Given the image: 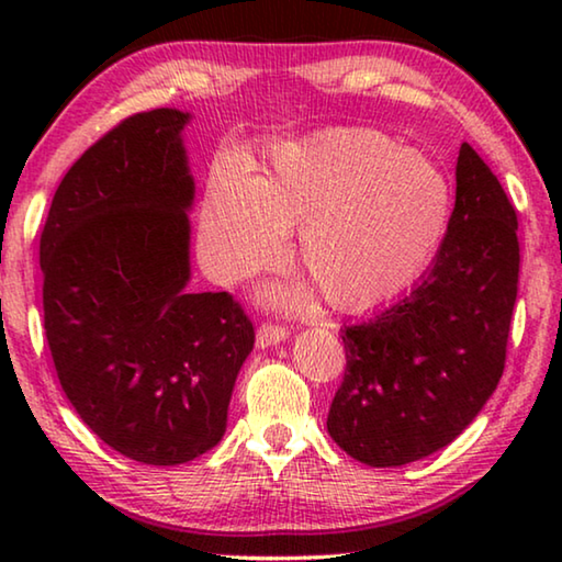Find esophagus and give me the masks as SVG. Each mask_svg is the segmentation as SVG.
<instances>
[{"label": "esophagus", "mask_w": 562, "mask_h": 562, "mask_svg": "<svg viewBox=\"0 0 562 562\" xmlns=\"http://www.w3.org/2000/svg\"><path fill=\"white\" fill-rule=\"evenodd\" d=\"M288 339V329L280 325H272V322H265V325L258 329V347H272L280 345V341Z\"/></svg>", "instance_id": "1"}]
</instances>
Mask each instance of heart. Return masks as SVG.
I'll list each match as a JSON object with an SVG mask.
<instances>
[{
    "instance_id": "1",
    "label": "heart",
    "mask_w": 562,
    "mask_h": 562,
    "mask_svg": "<svg viewBox=\"0 0 562 562\" xmlns=\"http://www.w3.org/2000/svg\"><path fill=\"white\" fill-rule=\"evenodd\" d=\"M451 217L453 188L434 158L372 128H331L280 144L260 176L237 158L215 164L201 203V255L217 282L233 284L278 258L284 233L300 226V268L331 307L361 312L422 278Z\"/></svg>"
}]
</instances>
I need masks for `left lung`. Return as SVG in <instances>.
<instances>
[{"label": "left lung", "mask_w": 562, "mask_h": 562, "mask_svg": "<svg viewBox=\"0 0 562 562\" xmlns=\"http://www.w3.org/2000/svg\"><path fill=\"white\" fill-rule=\"evenodd\" d=\"M518 215L469 144L449 235L414 290L341 329L347 369L327 431L376 469L449 446L496 392L518 294Z\"/></svg>", "instance_id": "1"}]
</instances>
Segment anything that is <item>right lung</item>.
I'll return each mask as SVG.
<instances>
[{
  "instance_id": "1",
  "label": "right lung",
  "mask_w": 562,
  "mask_h": 562,
  "mask_svg": "<svg viewBox=\"0 0 562 562\" xmlns=\"http://www.w3.org/2000/svg\"><path fill=\"white\" fill-rule=\"evenodd\" d=\"M190 113H133L69 168L46 215L44 331L66 398L113 451L193 461L223 439L255 329L227 292H190Z\"/></svg>"
}]
</instances>
